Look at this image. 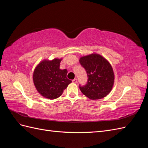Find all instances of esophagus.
<instances>
[{
  "label": "esophagus",
  "instance_id": "34e87169",
  "mask_svg": "<svg viewBox=\"0 0 148 148\" xmlns=\"http://www.w3.org/2000/svg\"><path fill=\"white\" fill-rule=\"evenodd\" d=\"M72 82H73V83H77V79H76V78L73 79L72 80Z\"/></svg>",
  "mask_w": 148,
  "mask_h": 148
}]
</instances>
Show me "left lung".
Segmentation results:
<instances>
[{"label": "left lung", "instance_id": "obj_1", "mask_svg": "<svg viewBox=\"0 0 148 148\" xmlns=\"http://www.w3.org/2000/svg\"><path fill=\"white\" fill-rule=\"evenodd\" d=\"M79 61L88 77L86 85H79L82 92L92 100L106 97L114 83V71L109 62L97 53L82 57Z\"/></svg>", "mask_w": 148, "mask_h": 148}]
</instances>
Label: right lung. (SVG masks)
Instances as JSON below:
<instances>
[{
    "label": "right lung",
    "mask_w": 148,
    "mask_h": 148,
    "mask_svg": "<svg viewBox=\"0 0 148 148\" xmlns=\"http://www.w3.org/2000/svg\"><path fill=\"white\" fill-rule=\"evenodd\" d=\"M62 59L44 60L37 65L33 73V82L40 95L49 99L60 97L71 83L66 78L67 70L60 69Z\"/></svg>",
    "instance_id": "1"
}]
</instances>
